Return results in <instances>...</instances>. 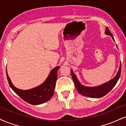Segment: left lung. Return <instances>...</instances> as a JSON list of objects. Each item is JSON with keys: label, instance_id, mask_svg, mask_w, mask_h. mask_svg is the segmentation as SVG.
<instances>
[{"label": "left lung", "instance_id": "1", "mask_svg": "<svg viewBox=\"0 0 126 126\" xmlns=\"http://www.w3.org/2000/svg\"><path fill=\"white\" fill-rule=\"evenodd\" d=\"M105 34L107 35L111 36V37L114 40L113 36H112V34L111 33V32L108 27H107L106 30H105ZM121 69V65L120 63L119 70H118V73L116 76L113 79H112L109 82H108L107 83L101 85V86H96V87H87V86H85L83 85H81L80 83V82L78 81L76 75L73 73V71L71 70L70 72H71V75L72 76V78H73L75 86H76V89L79 92V93H80V94L83 95V96H88V97L98 98L102 97L104 95L107 94L108 92L115 86L118 81V79H119L120 76Z\"/></svg>", "mask_w": 126, "mask_h": 126}]
</instances>
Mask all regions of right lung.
Segmentation results:
<instances>
[{
  "label": "right lung",
  "mask_w": 126,
  "mask_h": 126,
  "mask_svg": "<svg viewBox=\"0 0 126 126\" xmlns=\"http://www.w3.org/2000/svg\"><path fill=\"white\" fill-rule=\"evenodd\" d=\"M59 66L53 69L50 72L48 78L41 85L30 90H21L15 88L12 85L6 72L7 79L9 84L13 91L24 101L32 105H39L44 103L51 99L53 94L56 85Z\"/></svg>",
  "instance_id": "obj_1"
}]
</instances>
